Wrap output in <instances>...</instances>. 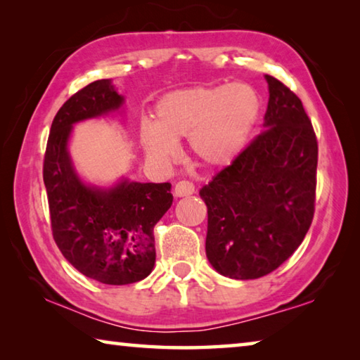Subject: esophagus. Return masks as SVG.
Returning a JSON list of instances; mask_svg holds the SVG:
<instances>
[{
  "label": "esophagus",
  "mask_w": 360,
  "mask_h": 360,
  "mask_svg": "<svg viewBox=\"0 0 360 360\" xmlns=\"http://www.w3.org/2000/svg\"><path fill=\"white\" fill-rule=\"evenodd\" d=\"M193 192H195V186L191 181H179L178 184L174 186L176 197H187V195H192Z\"/></svg>",
  "instance_id": "obj_1"
}]
</instances>
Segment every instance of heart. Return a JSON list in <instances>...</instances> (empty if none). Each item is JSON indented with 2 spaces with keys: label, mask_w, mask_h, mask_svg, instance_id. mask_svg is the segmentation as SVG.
Returning <instances> with one entry per match:
<instances>
[{
  "label": "heart",
  "mask_w": 360,
  "mask_h": 360,
  "mask_svg": "<svg viewBox=\"0 0 360 360\" xmlns=\"http://www.w3.org/2000/svg\"><path fill=\"white\" fill-rule=\"evenodd\" d=\"M260 115V96L248 84L176 90L155 106V125L143 124L141 141L157 162L178 155L176 141L208 167L227 165L245 149Z\"/></svg>",
  "instance_id": "b5f03b06"
}]
</instances>
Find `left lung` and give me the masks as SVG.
<instances>
[{
  "instance_id": "8db88e82",
  "label": "left lung",
  "mask_w": 360,
  "mask_h": 360,
  "mask_svg": "<svg viewBox=\"0 0 360 360\" xmlns=\"http://www.w3.org/2000/svg\"><path fill=\"white\" fill-rule=\"evenodd\" d=\"M265 130L200 197L208 206L206 255L224 276L275 271L302 245L316 202L318 139L302 100L273 76Z\"/></svg>"
}]
</instances>
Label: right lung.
Wrapping results in <instances>:
<instances>
[{
    "label": "right lung",
    "mask_w": 360,
    "mask_h": 360,
    "mask_svg": "<svg viewBox=\"0 0 360 360\" xmlns=\"http://www.w3.org/2000/svg\"><path fill=\"white\" fill-rule=\"evenodd\" d=\"M122 101L109 79L70 96L53 117L42 167L58 249L82 275L111 285L149 276L155 264L154 227L173 203L169 182L124 181L98 191L82 184L72 169L66 150L71 125L119 109Z\"/></svg>",
    "instance_id": "1"
}]
</instances>
